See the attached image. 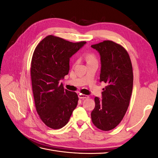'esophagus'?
Instances as JSON below:
<instances>
[{
    "mask_svg": "<svg viewBox=\"0 0 158 158\" xmlns=\"http://www.w3.org/2000/svg\"><path fill=\"white\" fill-rule=\"evenodd\" d=\"M78 97L80 99H86V98H88L89 96L87 95H84V94H80L78 95Z\"/></svg>",
    "mask_w": 158,
    "mask_h": 158,
    "instance_id": "34e87169",
    "label": "esophagus"
}]
</instances>
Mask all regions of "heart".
I'll list each match as a JSON object with an SVG mask.
<instances>
[{
  "label": "heart",
  "instance_id": "b5f03b06",
  "mask_svg": "<svg viewBox=\"0 0 158 158\" xmlns=\"http://www.w3.org/2000/svg\"><path fill=\"white\" fill-rule=\"evenodd\" d=\"M85 59H86L88 63V62H89V61H92V60H96V59H95V56L93 53H88V54H87L86 56H85Z\"/></svg>",
  "mask_w": 158,
  "mask_h": 158
}]
</instances>
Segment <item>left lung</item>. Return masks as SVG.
Segmentation results:
<instances>
[{"label":"left lung","mask_w":158,"mask_h":158,"mask_svg":"<svg viewBox=\"0 0 158 158\" xmlns=\"http://www.w3.org/2000/svg\"><path fill=\"white\" fill-rule=\"evenodd\" d=\"M91 47L99 52L100 82L107 84L102 99H94L91 117L98 128L108 131L121 123L127 111L133 86L132 66L127 51L115 42L106 40Z\"/></svg>","instance_id":"1"}]
</instances>
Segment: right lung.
Wrapping results in <instances>:
<instances>
[{"mask_svg":"<svg viewBox=\"0 0 158 158\" xmlns=\"http://www.w3.org/2000/svg\"><path fill=\"white\" fill-rule=\"evenodd\" d=\"M85 43L49 35L33 52L30 74L35 106L41 120L51 128L65 126L77 106V94L64 89L59 81L69 74L70 57Z\"/></svg>","mask_w":158,"mask_h":158,"instance_id":"1","label":"right lung"}]
</instances>
